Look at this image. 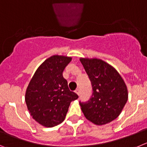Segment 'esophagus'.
Wrapping results in <instances>:
<instances>
[{
    "label": "esophagus",
    "mask_w": 147,
    "mask_h": 147,
    "mask_svg": "<svg viewBox=\"0 0 147 147\" xmlns=\"http://www.w3.org/2000/svg\"><path fill=\"white\" fill-rule=\"evenodd\" d=\"M75 93H76L77 94H78L79 96V95H80V89H79V88H77V89L75 90Z\"/></svg>",
    "instance_id": "obj_1"
}]
</instances>
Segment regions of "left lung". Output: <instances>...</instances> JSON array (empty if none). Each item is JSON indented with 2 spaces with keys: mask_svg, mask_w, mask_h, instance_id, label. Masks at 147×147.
<instances>
[{
  "mask_svg": "<svg viewBox=\"0 0 147 147\" xmlns=\"http://www.w3.org/2000/svg\"><path fill=\"white\" fill-rule=\"evenodd\" d=\"M92 87V95L80 102L86 118L96 125H105L119 116L128 98L127 88L121 75L101 59H80Z\"/></svg>",
  "mask_w": 147,
  "mask_h": 147,
  "instance_id": "obj_1",
  "label": "left lung"
}]
</instances>
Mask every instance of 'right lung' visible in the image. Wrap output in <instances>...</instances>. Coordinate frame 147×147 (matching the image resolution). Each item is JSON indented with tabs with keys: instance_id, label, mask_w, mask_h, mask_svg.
Here are the masks:
<instances>
[{
	"instance_id": "1",
	"label": "right lung",
	"mask_w": 147,
	"mask_h": 147,
	"mask_svg": "<svg viewBox=\"0 0 147 147\" xmlns=\"http://www.w3.org/2000/svg\"><path fill=\"white\" fill-rule=\"evenodd\" d=\"M72 58L53 55L36 69L26 92L28 110L42 126L53 127L66 117L72 101L78 96L69 89L63 71Z\"/></svg>"
}]
</instances>
